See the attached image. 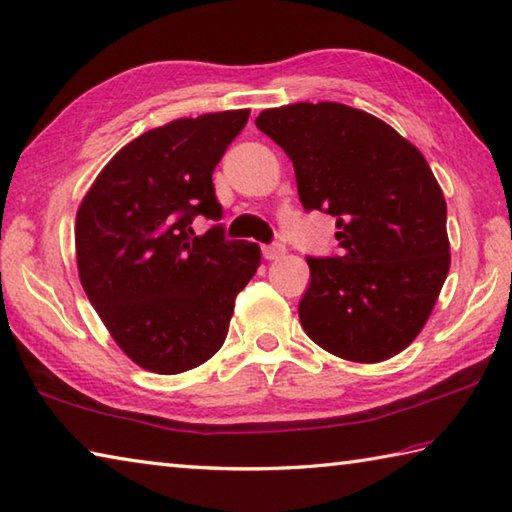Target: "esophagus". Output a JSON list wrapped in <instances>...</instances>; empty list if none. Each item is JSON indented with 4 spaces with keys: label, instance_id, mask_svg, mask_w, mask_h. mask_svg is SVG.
I'll return each instance as SVG.
<instances>
[{
    "label": "esophagus",
    "instance_id": "34e87169",
    "mask_svg": "<svg viewBox=\"0 0 512 512\" xmlns=\"http://www.w3.org/2000/svg\"><path fill=\"white\" fill-rule=\"evenodd\" d=\"M284 253H286V248L282 244L262 246V255H264V259H268V262H271V259H280Z\"/></svg>",
    "mask_w": 512,
    "mask_h": 512
}]
</instances>
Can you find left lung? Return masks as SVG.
Returning <instances> with one entry per match:
<instances>
[{"label": "left lung", "instance_id": "8db88e82", "mask_svg": "<svg viewBox=\"0 0 512 512\" xmlns=\"http://www.w3.org/2000/svg\"><path fill=\"white\" fill-rule=\"evenodd\" d=\"M255 125L293 161L304 210L336 217L340 255L306 257V336L353 362L401 353L450 271L448 208L425 156L380 118L340 102L266 109Z\"/></svg>", "mask_w": 512, "mask_h": 512}]
</instances>
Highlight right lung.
<instances>
[{
  "label": "right lung",
  "instance_id": "obj_1",
  "mask_svg": "<svg viewBox=\"0 0 512 512\" xmlns=\"http://www.w3.org/2000/svg\"><path fill=\"white\" fill-rule=\"evenodd\" d=\"M248 109L179 118L127 143L76 215L80 284L111 338L138 367L181 374L221 349L235 297L257 273V244L224 239L212 172Z\"/></svg>",
  "mask_w": 512,
  "mask_h": 512
}]
</instances>
